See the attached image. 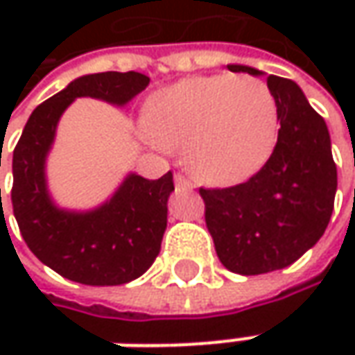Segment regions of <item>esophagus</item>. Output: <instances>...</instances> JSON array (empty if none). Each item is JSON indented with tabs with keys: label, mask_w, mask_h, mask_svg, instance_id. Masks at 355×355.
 <instances>
[{
	"label": "esophagus",
	"mask_w": 355,
	"mask_h": 355,
	"mask_svg": "<svg viewBox=\"0 0 355 355\" xmlns=\"http://www.w3.org/2000/svg\"><path fill=\"white\" fill-rule=\"evenodd\" d=\"M175 187L187 191V189H193V182H191V180H187V178L182 175V173H178V175H175Z\"/></svg>",
	"instance_id": "esophagus-1"
}]
</instances>
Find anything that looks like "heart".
I'll use <instances>...</instances> for the list:
<instances>
[{"label": "heart", "mask_w": 355, "mask_h": 355, "mask_svg": "<svg viewBox=\"0 0 355 355\" xmlns=\"http://www.w3.org/2000/svg\"><path fill=\"white\" fill-rule=\"evenodd\" d=\"M144 128L159 148L184 146L185 164L198 180L235 185L270 156L279 108L254 76H187L148 98Z\"/></svg>", "instance_id": "b5f03b06"}]
</instances>
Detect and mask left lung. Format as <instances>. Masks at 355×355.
<instances>
[{"instance_id":"left-lung-1","label":"left lung","mask_w":355,"mask_h":355,"mask_svg":"<svg viewBox=\"0 0 355 355\" xmlns=\"http://www.w3.org/2000/svg\"><path fill=\"white\" fill-rule=\"evenodd\" d=\"M233 73L265 75L247 64ZM279 108V138L266 164L245 184L199 189L205 223L225 268L263 275L293 265L324 235L334 209L338 171L324 118L300 87L268 75Z\"/></svg>"}]
</instances>
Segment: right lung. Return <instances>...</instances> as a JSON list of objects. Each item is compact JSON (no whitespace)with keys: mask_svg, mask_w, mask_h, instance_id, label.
I'll return each mask as SVG.
<instances>
[{"mask_svg":"<svg viewBox=\"0 0 355 355\" xmlns=\"http://www.w3.org/2000/svg\"><path fill=\"white\" fill-rule=\"evenodd\" d=\"M148 85L150 78L134 71L78 76L35 108L13 150L11 203L21 237L43 265L64 279L89 286L126 284L142 277L159 254L173 191L171 171L159 180L128 173L114 196L90 211L57 207L45 173L57 124L75 98L124 106Z\"/></svg>","mask_w":355,"mask_h":355,"instance_id":"add662e5","label":"right lung"}]
</instances>
